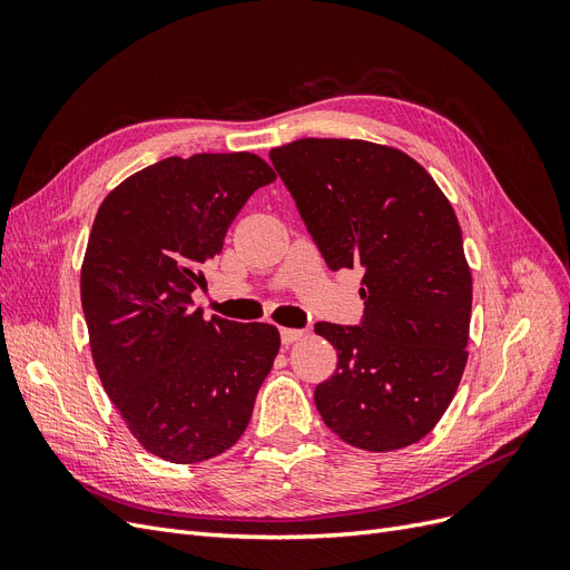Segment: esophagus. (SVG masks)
Instances as JSON below:
<instances>
[{
  "label": "esophagus",
  "mask_w": 570,
  "mask_h": 570,
  "mask_svg": "<svg viewBox=\"0 0 570 570\" xmlns=\"http://www.w3.org/2000/svg\"><path fill=\"white\" fill-rule=\"evenodd\" d=\"M304 337V331H299V327H281V340L283 344H292Z\"/></svg>",
  "instance_id": "obj_1"
}]
</instances>
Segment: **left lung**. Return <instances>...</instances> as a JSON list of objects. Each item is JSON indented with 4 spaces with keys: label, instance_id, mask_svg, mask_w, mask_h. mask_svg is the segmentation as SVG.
I'll return each instance as SVG.
<instances>
[{
    "label": "left lung",
    "instance_id": "8db88e82",
    "mask_svg": "<svg viewBox=\"0 0 570 570\" xmlns=\"http://www.w3.org/2000/svg\"><path fill=\"white\" fill-rule=\"evenodd\" d=\"M268 157L327 268L364 271L361 323H316L337 350L318 413L358 450L419 442L469 358L473 281L450 199L419 161L366 140L306 137Z\"/></svg>",
    "mask_w": 570,
    "mask_h": 570
}]
</instances>
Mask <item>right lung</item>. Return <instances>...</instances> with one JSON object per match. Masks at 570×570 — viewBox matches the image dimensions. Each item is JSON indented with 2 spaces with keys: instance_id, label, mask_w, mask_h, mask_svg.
Masks as SVG:
<instances>
[{
  "instance_id": "add662e5",
  "label": "right lung",
  "mask_w": 570,
  "mask_h": 570,
  "mask_svg": "<svg viewBox=\"0 0 570 570\" xmlns=\"http://www.w3.org/2000/svg\"><path fill=\"white\" fill-rule=\"evenodd\" d=\"M275 180L249 151L168 157L101 202L80 271L99 381L147 452L214 459L243 438L281 350L278 327L204 321L193 292L254 189Z\"/></svg>"
}]
</instances>
